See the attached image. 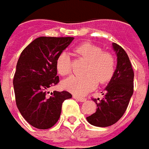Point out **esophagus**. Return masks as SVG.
Returning <instances> with one entry per match:
<instances>
[{
    "label": "esophagus",
    "mask_w": 149,
    "mask_h": 149,
    "mask_svg": "<svg viewBox=\"0 0 149 149\" xmlns=\"http://www.w3.org/2000/svg\"><path fill=\"white\" fill-rule=\"evenodd\" d=\"M73 98L76 99L77 101H78V102H85V101L87 100L85 97H80V96H77V95H73Z\"/></svg>",
    "instance_id": "esophagus-1"
}]
</instances>
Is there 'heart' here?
<instances>
[{"instance_id":"heart-1","label":"heart","mask_w":149,"mask_h":149,"mask_svg":"<svg viewBox=\"0 0 149 149\" xmlns=\"http://www.w3.org/2000/svg\"><path fill=\"white\" fill-rule=\"evenodd\" d=\"M75 53L87 61L83 76H72L62 82L65 89L75 95H84L93 90L97 83L109 81L115 72L116 61L112 53L103 52L100 47L85 42L75 49ZM56 69L61 75L67 76L72 72L70 56L63 52L56 59Z\"/></svg>"}]
</instances>
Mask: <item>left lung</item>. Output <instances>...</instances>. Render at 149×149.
Here are the masks:
<instances>
[{
	"mask_svg": "<svg viewBox=\"0 0 149 149\" xmlns=\"http://www.w3.org/2000/svg\"><path fill=\"white\" fill-rule=\"evenodd\" d=\"M117 54V68L105 90L104 97L99 100L93 98L97 111L87 117V122L96 127H108L116 123L123 117L133 93V73L129 57L117 43H113Z\"/></svg>",
	"mask_w": 149,
	"mask_h": 149,
	"instance_id": "left-lung-1",
	"label": "left lung"
}]
</instances>
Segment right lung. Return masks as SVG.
Masks as SVG:
<instances>
[{
    "label": "right lung",
    "instance_id": "obj_1",
    "mask_svg": "<svg viewBox=\"0 0 149 149\" xmlns=\"http://www.w3.org/2000/svg\"><path fill=\"white\" fill-rule=\"evenodd\" d=\"M73 39L38 37L18 59L13 78L16 106L26 121L38 129L54 126L60 118L62 102L72 97L67 91H54L48 97L47 90L59 82L56 59Z\"/></svg>",
    "mask_w": 149,
    "mask_h": 149
}]
</instances>
